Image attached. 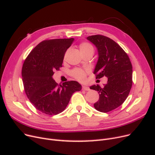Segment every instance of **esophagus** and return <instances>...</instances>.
I'll return each mask as SVG.
<instances>
[{"label":"esophagus","mask_w":155,"mask_h":155,"mask_svg":"<svg viewBox=\"0 0 155 155\" xmlns=\"http://www.w3.org/2000/svg\"><path fill=\"white\" fill-rule=\"evenodd\" d=\"M82 89H83V91H88L90 90V88H89V87H88L87 86H85V85L82 87Z\"/></svg>","instance_id":"obj_1"}]
</instances>
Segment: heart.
Here are the masks:
<instances>
[{
  "instance_id": "b5f03b06",
  "label": "heart",
  "mask_w": 155,
  "mask_h": 155,
  "mask_svg": "<svg viewBox=\"0 0 155 155\" xmlns=\"http://www.w3.org/2000/svg\"><path fill=\"white\" fill-rule=\"evenodd\" d=\"M79 48L82 54L88 52V51H92L94 53V51L92 45L88 43H86V42H84V43H82L79 45ZM88 72V71H85V70L81 68H76L74 69L71 72V75L75 79H78V80L83 81H85L87 76V74Z\"/></svg>"
}]
</instances>
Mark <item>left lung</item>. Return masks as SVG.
<instances>
[{
	"instance_id": "8db88e82",
	"label": "left lung",
	"mask_w": 155,
	"mask_h": 155,
	"mask_svg": "<svg viewBox=\"0 0 155 155\" xmlns=\"http://www.w3.org/2000/svg\"><path fill=\"white\" fill-rule=\"evenodd\" d=\"M87 39L96 46L99 55L94 72L96 79L108 78L104 87L94 85L90 87L100 95L94 106L100 112H110L120 106L129 96L133 85L132 64L123 48L109 37L94 35Z\"/></svg>"
}]
</instances>
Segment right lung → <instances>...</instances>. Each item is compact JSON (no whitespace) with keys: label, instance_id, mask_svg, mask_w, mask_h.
<instances>
[{"label":"right lung","instance_id":"obj_1","mask_svg":"<svg viewBox=\"0 0 155 155\" xmlns=\"http://www.w3.org/2000/svg\"><path fill=\"white\" fill-rule=\"evenodd\" d=\"M74 38L43 41L27 56L22 68L26 94L36 109L44 114L56 115L63 112L73 93L81 85L75 81L58 85L52 76L62 67L64 54Z\"/></svg>","mask_w":155,"mask_h":155}]
</instances>
